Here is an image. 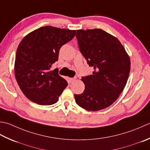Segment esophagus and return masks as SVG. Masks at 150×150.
Returning <instances> with one entry per match:
<instances>
[{
    "label": "esophagus",
    "mask_w": 150,
    "mask_h": 150,
    "mask_svg": "<svg viewBox=\"0 0 150 150\" xmlns=\"http://www.w3.org/2000/svg\"><path fill=\"white\" fill-rule=\"evenodd\" d=\"M69 80L70 83H73L75 81V78H69Z\"/></svg>",
    "instance_id": "obj_1"
}]
</instances>
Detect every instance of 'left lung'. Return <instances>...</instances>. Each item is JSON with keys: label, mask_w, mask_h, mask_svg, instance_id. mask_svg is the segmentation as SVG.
Masks as SVG:
<instances>
[{"label": "left lung", "mask_w": 150, "mask_h": 150, "mask_svg": "<svg viewBox=\"0 0 150 150\" xmlns=\"http://www.w3.org/2000/svg\"><path fill=\"white\" fill-rule=\"evenodd\" d=\"M76 37L81 54L94 69L92 75L82 78L85 89L74 95L76 103L87 110L103 109L124 90L130 72L129 57L116 37L101 29L78 30Z\"/></svg>", "instance_id": "obj_1"}]
</instances>
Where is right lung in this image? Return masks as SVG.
Segmentation results:
<instances>
[{
    "instance_id": "1",
    "label": "right lung",
    "mask_w": 150,
    "mask_h": 150,
    "mask_svg": "<svg viewBox=\"0 0 150 150\" xmlns=\"http://www.w3.org/2000/svg\"><path fill=\"white\" fill-rule=\"evenodd\" d=\"M76 30L43 26L23 38L17 47L14 71L19 88L28 99L41 105H51L67 86L58 75L50 71L58 61L62 46L71 41Z\"/></svg>"
}]
</instances>
